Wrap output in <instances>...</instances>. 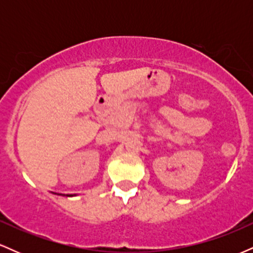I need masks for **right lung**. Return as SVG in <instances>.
<instances>
[{"label": "right lung", "instance_id": "1", "mask_svg": "<svg viewBox=\"0 0 253 253\" xmlns=\"http://www.w3.org/2000/svg\"><path fill=\"white\" fill-rule=\"evenodd\" d=\"M58 195H62V194H58ZM64 196H65V195H64ZM66 196H69V195H66Z\"/></svg>", "mask_w": 253, "mask_h": 253}]
</instances>
